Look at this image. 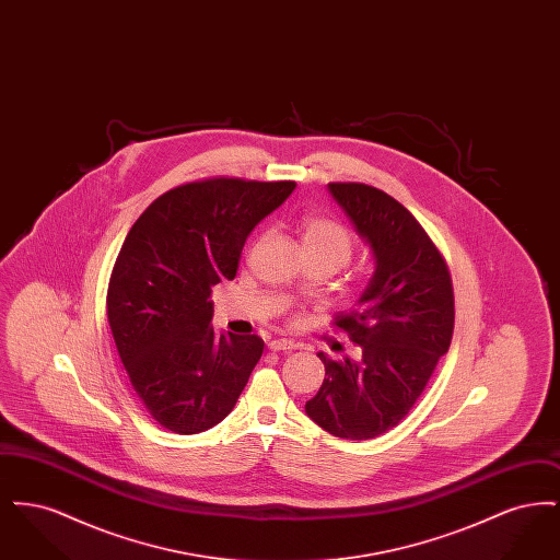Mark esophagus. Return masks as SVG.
Masks as SVG:
<instances>
[{"label": "esophagus", "instance_id": "obj_1", "mask_svg": "<svg viewBox=\"0 0 560 560\" xmlns=\"http://www.w3.org/2000/svg\"><path fill=\"white\" fill-rule=\"evenodd\" d=\"M268 348L275 350V352H290V350L298 347H295V342H292V340H270Z\"/></svg>", "mask_w": 560, "mask_h": 560}]
</instances>
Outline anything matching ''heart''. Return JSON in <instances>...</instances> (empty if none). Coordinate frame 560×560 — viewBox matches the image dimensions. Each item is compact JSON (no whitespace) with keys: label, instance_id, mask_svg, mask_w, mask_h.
I'll return each instance as SVG.
<instances>
[{"label":"heart","instance_id":"1","mask_svg":"<svg viewBox=\"0 0 560 560\" xmlns=\"http://www.w3.org/2000/svg\"><path fill=\"white\" fill-rule=\"evenodd\" d=\"M298 243L304 258H319L336 270L345 267L352 254V240L342 224L323 215H306L298 222Z\"/></svg>","mask_w":560,"mask_h":560}]
</instances>
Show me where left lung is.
Masks as SVG:
<instances>
[{"label": "left lung", "mask_w": 560, "mask_h": 560, "mask_svg": "<svg viewBox=\"0 0 560 560\" xmlns=\"http://www.w3.org/2000/svg\"><path fill=\"white\" fill-rule=\"evenodd\" d=\"M373 258L365 292L336 327L359 357L319 352L325 380L306 416L334 436L365 441L397 427L424 393L453 334L452 277L420 222L397 199L359 183H329Z\"/></svg>", "instance_id": "1"}]
</instances>
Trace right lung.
Wrapping results in <instances>:
<instances>
[{
  "mask_svg": "<svg viewBox=\"0 0 560 560\" xmlns=\"http://www.w3.org/2000/svg\"><path fill=\"white\" fill-rule=\"evenodd\" d=\"M292 180L210 178L172 188L133 222L108 281L107 317L133 390L178 434L222 422L262 357L258 336L213 334L210 293Z\"/></svg>",
  "mask_w": 560,
  "mask_h": 560,
  "instance_id": "add662e5",
  "label": "right lung"
}]
</instances>
